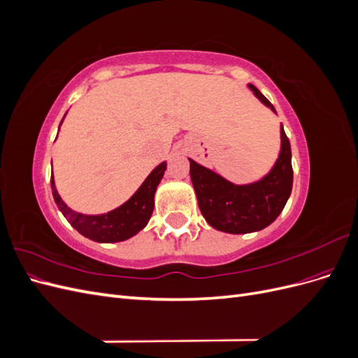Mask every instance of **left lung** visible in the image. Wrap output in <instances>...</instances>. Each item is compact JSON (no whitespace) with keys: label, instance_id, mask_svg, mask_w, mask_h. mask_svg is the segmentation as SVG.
Wrapping results in <instances>:
<instances>
[{"label":"left lung","instance_id":"obj_1","mask_svg":"<svg viewBox=\"0 0 358 358\" xmlns=\"http://www.w3.org/2000/svg\"><path fill=\"white\" fill-rule=\"evenodd\" d=\"M257 99L275 107L254 85H248ZM189 175L199 208L213 229L245 234L266 229L282 212L292 188V166L289 140L280 124V152L267 175L248 185H234L213 170L189 158Z\"/></svg>","mask_w":358,"mask_h":358}]
</instances>
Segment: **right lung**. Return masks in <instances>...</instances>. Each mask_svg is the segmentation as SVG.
<instances>
[{
  "label": "right lung",
  "mask_w": 358,
  "mask_h": 358,
  "mask_svg": "<svg viewBox=\"0 0 358 358\" xmlns=\"http://www.w3.org/2000/svg\"><path fill=\"white\" fill-rule=\"evenodd\" d=\"M166 169L167 162H161L159 166L150 171V175L133 194L131 199L107 213L83 215L70 209L59 197L55 187V179L52 175L50 187L53 200H55L58 209L66 216V220L71 224L73 229L78 230L82 236L100 243L122 242L136 236L140 230H143L149 222L150 215L154 212L155 191L162 176H164Z\"/></svg>",
  "instance_id": "1"
}]
</instances>
